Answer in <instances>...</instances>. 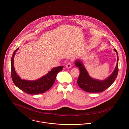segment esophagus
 Segmentation results:
<instances>
[{"label": "esophagus", "mask_w": 129, "mask_h": 129, "mask_svg": "<svg viewBox=\"0 0 129 129\" xmlns=\"http://www.w3.org/2000/svg\"><path fill=\"white\" fill-rule=\"evenodd\" d=\"M66 67L68 69H70V68H72V63L71 62H69L67 64Z\"/></svg>", "instance_id": "esophagus-1"}]
</instances>
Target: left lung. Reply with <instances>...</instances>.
Instances as JSON below:
<instances>
[{
  "instance_id": "obj_1",
  "label": "left lung",
  "mask_w": 129,
  "mask_h": 129,
  "mask_svg": "<svg viewBox=\"0 0 129 129\" xmlns=\"http://www.w3.org/2000/svg\"><path fill=\"white\" fill-rule=\"evenodd\" d=\"M114 50L118 55L117 50L114 49ZM75 65L80 70V74L77 80V84L80 88L85 91L90 93L103 92L108 88L117 78L118 72V57L117 56V66L113 73L104 80H96L90 77L83 63L79 60L75 62Z\"/></svg>"
}]
</instances>
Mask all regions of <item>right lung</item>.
I'll use <instances>...</instances> for the list:
<instances>
[{
	"instance_id": "obj_1",
	"label": "right lung",
	"mask_w": 129,
	"mask_h": 129,
	"mask_svg": "<svg viewBox=\"0 0 129 129\" xmlns=\"http://www.w3.org/2000/svg\"><path fill=\"white\" fill-rule=\"evenodd\" d=\"M18 49L17 48L13 52L11 59V76L14 85L28 94H40L49 90L54 84L57 74L62 70L63 66H58L52 69L46 75L37 80H22L16 74L13 63V57Z\"/></svg>"
}]
</instances>
